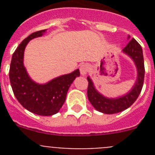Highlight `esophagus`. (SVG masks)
Returning <instances> with one entry per match:
<instances>
[{
  "instance_id": "obj_1",
  "label": "esophagus",
  "mask_w": 155,
  "mask_h": 155,
  "mask_svg": "<svg viewBox=\"0 0 155 155\" xmlns=\"http://www.w3.org/2000/svg\"><path fill=\"white\" fill-rule=\"evenodd\" d=\"M90 69V67L89 65L87 64H82L81 66L80 67V72H81V74L84 76L87 74V72L89 71Z\"/></svg>"
}]
</instances>
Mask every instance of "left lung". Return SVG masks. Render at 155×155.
Masks as SVG:
<instances>
[{
  "label": "left lung",
  "mask_w": 155,
  "mask_h": 155,
  "mask_svg": "<svg viewBox=\"0 0 155 155\" xmlns=\"http://www.w3.org/2000/svg\"><path fill=\"white\" fill-rule=\"evenodd\" d=\"M130 37L128 36V39ZM123 52L130 57L137 70V79L132 89L127 94L116 98H106L100 94L94 87L92 81L87 77V98L96 110L105 114H114L128 109L138 98L142 90L144 80V62L142 48L140 45L133 38L123 50Z\"/></svg>",
  "instance_id": "obj_1"
}]
</instances>
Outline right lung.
Listing matches in <instances>:
<instances>
[{
    "label": "right lung",
    "mask_w": 155,
    "mask_h": 155,
    "mask_svg": "<svg viewBox=\"0 0 155 155\" xmlns=\"http://www.w3.org/2000/svg\"><path fill=\"white\" fill-rule=\"evenodd\" d=\"M46 31L33 32L19 44L12 55L9 78L14 94L23 107L32 113L46 116L58 113L65 102L70 86L80 76V71L77 69L43 84L30 78L23 64L25 49L31 39L42 36Z\"/></svg>",
    "instance_id": "right-lung-1"
}]
</instances>
